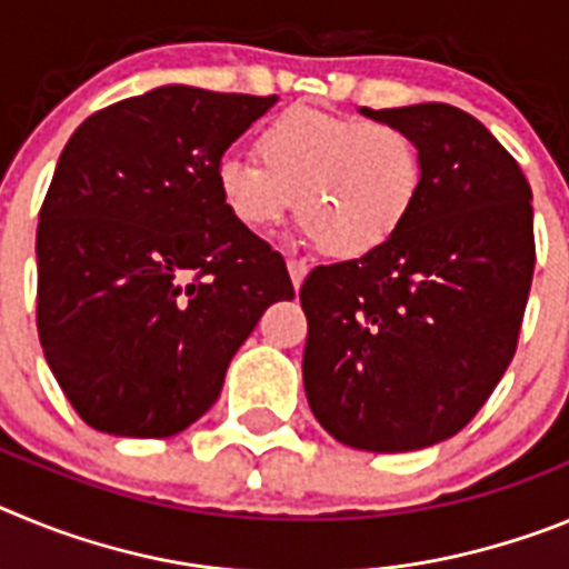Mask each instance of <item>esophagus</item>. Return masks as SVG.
<instances>
[{"mask_svg": "<svg viewBox=\"0 0 569 569\" xmlns=\"http://www.w3.org/2000/svg\"><path fill=\"white\" fill-rule=\"evenodd\" d=\"M308 264L301 259H288V273H290V281H293V288L299 290L301 281H305V276H308Z\"/></svg>", "mask_w": 569, "mask_h": 569, "instance_id": "1", "label": "esophagus"}]
</instances>
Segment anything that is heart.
Masks as SVG:
<instances>
[{"label": "heart", "mask_w": 569, "mask_h": 569, "mask_svg": "<svg viewBox=\"0 0 569 569\" xmlns=\"http://www.w3.org/2000/svg\"><path fill=\"white\" fill-rule=\"evenodd\" d=\"M259 159L224 156L222 204L241 228L270 230L296 208L305 233L336 259H361L393 239L421 190V150L405 128L290 108L256 136Z\"/></svg>", "instance_id": "1"}]
</instances>
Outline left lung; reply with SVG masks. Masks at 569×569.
I'll return each mask as SVG.
<instances>
[{"instance_id":"1","label":"left lung","mask_w":569,"mask_h":569,"mask_svg":"<svg viewBox=\"0 0 569 569\" xmlns=\"http://www.w3.org/2000/svg\"><path fill=\"white\" fill-rule=\"evenodd\" d=\"M361 116L413 136L421 190L385 248L305 279L301 376L336 441L407 453L459 433L516 353L536 268L532 193L499 139L453 104Z\"/></svg>"}]
</instances>
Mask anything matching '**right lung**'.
I'll return each mask as SVG.
<instances>
[{"label": "right lung", "instance_id": "1", "mask_svg": "<svg viewBox=\"0 0 569 569\" xmlns=\"http://www.w3.org/2000/svg\"><path fill=\"white\" fill-rule=\"evenodd\" d=\"M276 97L162 84L88 116L39 210L37 328L93 430L168 439L208 413L261 313L293 299L216 168Z\"/></svg>", "mask_w": 569, "mask_h": 569}]
</instances>
